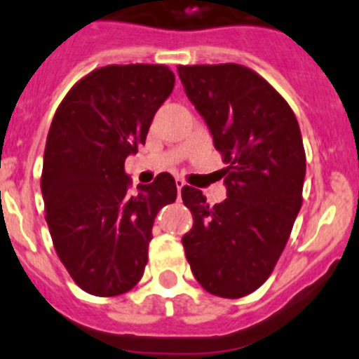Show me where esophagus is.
I'll use <instances>...</instances> for the list:
<instances>
[{"label": "esophagus", "mask_w": 359, "mask_h": 359, "mask_svg": "<svg viewBox=\"0 0 359 359\" xmlns=\"http://www.w3.org/2000/svg\"><path fill=\"white\" fill-rule=\"evenodd\" d=\"M184 187V181L183 180H176V188H178V194H181V188Z\"/></svg>", "instance_id": "1"}]
</instances>
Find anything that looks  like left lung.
I'll return each mask as SVG.
<instances>
[{"mask_svg": "<svg viewBox=\"0 0 359 359\" xmlns=\"http://www.w3.org/2000/svg\"><path fill=\"white\" fill-rule=\"evenodd\" d=\"M188 99L222 154L226 198L209 205L181 188L194 225L184 255L211 295L241 299L274 271L302 208L305 150L297 116L265 78L241 64L178 66Z\"/></svg>", "mask_w": 359, "mask_h": 359, "instance_id": "8db88e82", "label": "left lung"}]
</instances>
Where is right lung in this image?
I'll use <instances>...</instances> for the list:
<instances>
[{
  "mask_svg": "<svg viewBox=\"0 0 359 359\" xmlns=\"http://www.w3.org/2000/svg\"><path fill=\"white\" fill-rule=\"evenodd\" d=\"M172 88L175 73L164 64H109L69 88L50 123L45 219L59 260L90 295H122L140 283L155 216L176 201L169 172L130 195L123 168Z\"/></svg>",
  "mask_w": 359,
  "mask_h": 359,
  "instance_id": "add662e5",
  "label": "right lung"
}]
</instances>
